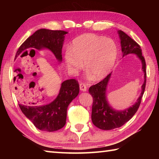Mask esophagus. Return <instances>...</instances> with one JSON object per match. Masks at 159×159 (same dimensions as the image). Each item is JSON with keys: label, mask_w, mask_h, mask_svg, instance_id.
Instances as JSON below:
<instances>
[{"label": "esophagus", "mask_w": 159, "mask_h": 159, "mask_svg": "<svg viewBox=\"0 0 159 159\" xmlns=\"http://www.w3.org/2000/svg\"><path fill=\"white\" fill-rule=\"evenodd\" d=\"M80 90L81 91H83V92H85V91L87 90V86H86V84L84 83H80Z\"/></svg>", "instance_id": "1"}]
</instances>
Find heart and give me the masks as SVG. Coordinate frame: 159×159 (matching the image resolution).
Here are the masks:
<instances>
[{
  "instance_id": "b5f03b06",
  "label": "heart",
  "mask_w": 159,
  "mask_h": 159,
  "mask_svg": "<svg viewBox=\"0 0 159 159\" xmlns=\"http://www.w3.org/2000/svg\"><path fill=\"white\" fill-rule=\"evenodd\" d=\"M117 55V47L111 39L88 34L77 37L71 48L64 54L66 68L76 74L84 66L93 79H99L111 70Z\"/></svg>"
}]
</instances>
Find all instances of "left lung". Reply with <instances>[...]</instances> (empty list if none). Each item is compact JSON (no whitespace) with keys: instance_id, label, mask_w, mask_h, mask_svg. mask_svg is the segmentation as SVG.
Segmentation results:
<instances>
[{"instance_id":"8db88e82","label":"left lung","mask_w":159,"mask_h":159,"mask_svg":"<svg viewBox=\"0 0 159 159\" xmlns=\"http://www.w3.org/2000/svg\"><path fill=\"white\" fill-rule=\"evenodd\" d=\"M120 39L121 50L123 57L128 54H135L142 61V70L144 73V80L142 86V93L140 96L137 100L136 103L123 111L114 110L109 105L106 97L107 86L111 77V73L107 76L100 82L92 85L89 88V93L93 97V103L92 107V115L91 118L93 124L96 127L104 130H112V129L119 128L128 122L133 116L138 111L146 86V62L144 57L142 56V49L137 43L132 39L123 31H118Z\"/></svg>"}]
</instances>
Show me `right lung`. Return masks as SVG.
Masks as SVG:
<instances>
[{"mask_svg": "<svg viewBox=\"0 0 159 159\" xmlns=\"http://www.w3.org/2000/svg\"><path fill=\"white\" fill-rule=\"evenodd\" d=\"M66 34V31L61 30L39 29L21 45L16 53L15 59L24 50L34 48L49 50L59 61H61V49ZM79 93V84L77 80H66L61 83L59 95L51 103L39 107L34 105V102L25 103L20 101L19 107L26 117L38 129L47 132L56 131L65 125L67 108Z\"/></svg>", "mask_w": 159, "mask_h": 159, "instance_id": "obj_1", "label": "right lung"}]
</instances>
